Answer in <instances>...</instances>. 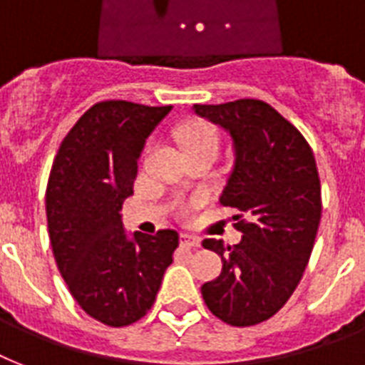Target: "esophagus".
I'll return each instance as SVG.
<instances>
[{
	"mask_svg": "<svg viewBox=\"0 0 365 365\" xmlns=\"http://www.w3.org/2000/svg\"><path fill=\"white\" fill-rule=\"evenodd\" d=\"M180 242H182V246H187V248H199L200 246L199 237H193V235L187 233L180 235Z\"/></svg>",
	"mask_w": 365,
	"mask_h": 365,
	"instance_id": "1",
	"label": "esophagus"
}]
</instances>
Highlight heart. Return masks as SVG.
Wrapping results in <instances>:
<instances>
[{
    "label": "heart",
    "mask_w": 365,
    "mask_h": 365,
    "mask_svg": "<svg viewBox=\"0 0 365 365\" xmlns=\"http://www.w3.org/2000/svg\"><path fill=\"white\" fill-rule=\"evenodd\" d=\"M183 148L185 151L195 148H220V136L217 130L208 123H193L187 126V130L183 134ZM199 200H191V202H183L178 206V214L185 216L191 206H195Z\"/></svg>",
    "instance_id": "heart-1"
}]
</instances>
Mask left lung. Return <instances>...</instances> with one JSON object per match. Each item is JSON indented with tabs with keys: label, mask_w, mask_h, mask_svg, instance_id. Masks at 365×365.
Instances as JSON below:
<instances>
[{
	"label": "left lung",
	"mask_w": 365,
	"mask_h": 365,
	"mask_svg": "<svg viewBox=\"0 0 365 365\" xmlns=\"http://www.w3.org/2000/svg\"><path fill=\"white\" fill-rule=\"evenodd\" d=\"M197 115L231 134L235 166L220 202L239 212V244L205 239L222 255L216 280L202 284L214 317L246 328L277 314L297 288L317 239L322 197L311 145L274 108L254 98L195 104Z\"/></svg>",
	"instance_id": "1"
}]
</instances>
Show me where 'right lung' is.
I'll use <instances>...</instances> for the list:
<instances>
[{"label": "right lung", "mask_w": 365, "mask_h": 365, "mask_svg": "<svg viewBox=\"0 0 365 365\" xmlns=\"http://www.w3.org/2000/svg\"><path fill=\"white\" fill-rule=\"evenodd\" d=\"M172 106L106 100L62 140L47 183L48 239L70 294L94 320L123 328L155 303L180 237L125 233L121 208L145 140Z\"/></svg>", "instance_id": "1"}]
</instances>
